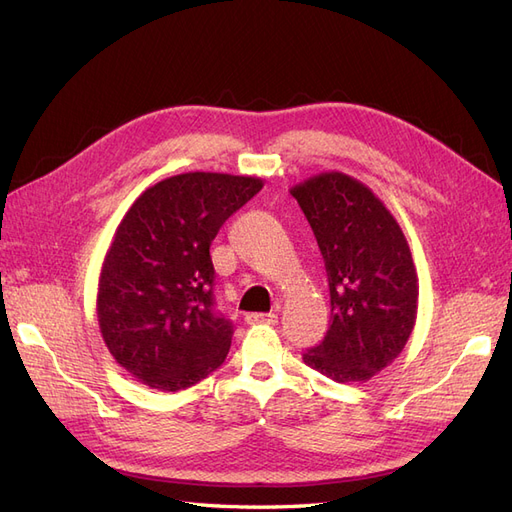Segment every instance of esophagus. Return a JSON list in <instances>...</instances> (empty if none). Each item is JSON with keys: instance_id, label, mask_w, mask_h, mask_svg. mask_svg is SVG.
Instances as JSON below:
<instances>
[{"instance_id": "34e87169", "label": "esophagus", "mask_w": 512, "mask_h": 512, "mask_svg": "<svg viewBox=\"0 0 512 512\" xmlns=\"http://www.w3.org/2000/svg\"><path fill=\"white\" fill-rule=\"evenodd\" d=\"M245 320H247V324H275L277 316L275 314H247Z\"/></svg>"}]
</instances>
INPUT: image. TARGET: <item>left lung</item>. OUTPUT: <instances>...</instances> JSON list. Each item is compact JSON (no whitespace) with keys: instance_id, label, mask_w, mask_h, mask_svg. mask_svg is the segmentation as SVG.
Listing matches in <instances>:
<instances>
[{"instance_id":"1","label":"left lung","mask_w":512,"mask_h":512,"mask_svg":"<svg viewBox=\"0 0 512 512\" xmlns=\"http://www.w3.org/2000/svg\"><path fill=\"white\" fill-rule=\"evenodd\" d=\"M312 226L331 290V327L303 361L335 382H367L406 348L418 275L404 230L365 183L331 170L290 188Z\"/></svg>"}]
</instances>
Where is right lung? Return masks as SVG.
Wrapping results in <instances>:
<instances>
[{
	"mask_svg": "<svg viewBox=\"0 0 512 512\" xmlns=\"http://www.w3.org/2000/svg\"><path fill=\"white\" fill-rule=\"evenodd\" d=\"M262 179L183 173L138 196L106 250L96 314L113 359L149 389L183 391L218 369L232 324L213 312L209 247Z\"/></svg>",
	"mask_w": 512,
	"mask_h": 512,
	"instance_id": "1",
	"label": "right lung"
}]
</instances>
